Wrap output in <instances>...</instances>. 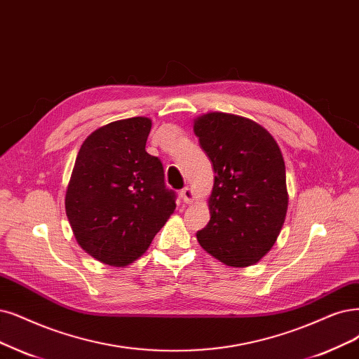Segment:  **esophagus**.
<instances>
[{
    "instance_id": "34e87169",
    "label": "esophagus",
    "mask_w": 359,
    "mask_h": 359,
    "mask_svg": "<svg viewBox=\"0 0 359 359\" xmlns=\"http://www.w3.org/2000/svg\"><path fill=\"white\" fill-rule=\"evenodd\" d=\"M180 198H182V201L183 203H187V204H189L191 201H192V198H194V194H192V191H191V188H183L182 191H180Z\"/></svg>"
}]
</instances>
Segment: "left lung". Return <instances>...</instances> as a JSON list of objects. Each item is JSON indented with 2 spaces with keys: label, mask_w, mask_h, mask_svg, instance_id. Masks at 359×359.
Here are the masks:
<instances>
[{
  "label": "left lung",
  "mask_w": 359,
  "mask_h": 359,
  "mask_svg": "<svg viewBox=\"0 0 359 359\" xmlns=\"http://www.w3.org/2000/svg\"><path fill=\"white\" fill-rule=\"evenodd\" d=\"M216 172L210 222L198 243L229 266L259 262L284 224L288 194L285 164L269 133L251 119L213 112L194 124Z\"/></svg>",
  "instance_id": "left-lung-1"
}]
</instances>
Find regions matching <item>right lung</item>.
<instances>
[{
    "mask_svg": "<svg viewBox=\"0 0 359 359\" xmlns=\"http://www.w3.org/2000/svg\"><path fill=\"white\" fill-rule=\"evenodd\" d=\"M151 127L149 118L135 116L91 133L66 191V216L78 244L111 266L140 257L176 208L163 163L144 149Z\"/></svg>",
    "mask_w": 359,
    "mask_h": 359,
    "instance_id": "right-lung-1",
    "label": "right lung"
}]
</instances>
